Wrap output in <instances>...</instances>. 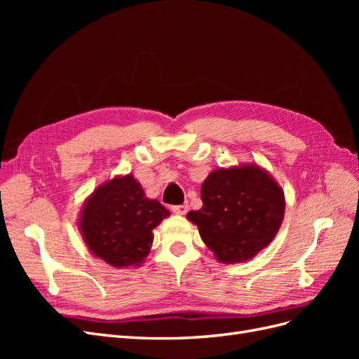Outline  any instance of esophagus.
I'll list each match as a JSON object with an SVG mask.
<instances>
[{
    "mask_svg": "<svg viewBox=\"0 0 359 359\" xmlns=\"http://www.w3.org/2000/svg\"><path fill=\"white\" fill-rule=\"evenodd\" d=\"M172 211L175 214L184 215V214H187V211H189V205H175V206H172Z\"/></svg>",
    "mask_w": 359,
    "mask_h": 359,
    "instance_id": "esophagus-1",
    "label": "esophagus"
}]
</instances>
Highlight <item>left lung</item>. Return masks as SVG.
I'll list each match as a JSON object with an SVG mask.
<instances>
[{"label":"left lung","instance_id":"obj_1","mask_svg":"<svg viewBox=\"0 0 359 359\" xmlns=\"http://www.w3.org/2000/svg\"><path fill=\"white\" fill-rule=\"evenodd\" d=\"M199 211L187 219L222 264L253 259L274 240L285 217V191L256 163L212 170L202 182Z\"/></svg>","mask_w":359,"mask_h":359}]
</instances>
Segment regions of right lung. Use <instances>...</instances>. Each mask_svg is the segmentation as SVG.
Listing matches in <instances>:
<instances>
[{
  "mask_svg": "<svg viewBox=\"0 0 359 359\" xmlns=\"http://www.w3.org/2000/svg\"><path fill=\"white\" fill-rule=\"evenodd\" d=\"M169 215L127 173L104 181L86 198L78 226L95 257L114 268H128L144 264L154 241L153 229Z\"/></svg>",
  "mask_w": 359,
  "mask_h": 359,
  "instance_id": "add662e5",
  "label": "right lung"
}]
</instances>
